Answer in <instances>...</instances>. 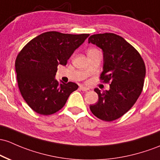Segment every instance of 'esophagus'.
Returning a JSON list of instances; mask_svg holds the SVG:
<instances>
[{"label": "esophagus", "instance_id": "esophagus-1", "mask_svg": "<svg viewBox=\"0 0 160 160\" xmlns=\"http://www.w3.org/2000/svg\"><path fill=\"white\" fill-rule=\"evenodd\" d=\"M80 89H81V90L85 91V92H87V91H88L89 89L88 88V87H85V86H80Z\"/></svg>", "mask_w": 160, "mask_h": 160}]
</instances>
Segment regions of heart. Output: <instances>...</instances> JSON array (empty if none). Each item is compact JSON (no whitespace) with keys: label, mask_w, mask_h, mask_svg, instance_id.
<instances>
[{"label":"heart","mask_w":160,"mask_h":160,"mask_svg":"<svg viewBox=\"0 0 160 160\" xmlns=\"http://www.w3.org/2000/svg\"><path fill=\"white\" fill-rule=\"evenodd\" d=\"M92 51H96V49H90V50L89 51V52H92Z\"/></svg>","instance_id":"obj_1"}]
</instances>
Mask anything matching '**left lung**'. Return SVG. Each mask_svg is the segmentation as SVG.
Masks as SVG:
<instances>
[{
  "mask_svg": "<svg viewBox=\"0 0 160 160\" xmlns=\"http://www.w3.org/2000/svg\"><path fill=\"white\" fill-rule=\"evenodd\" d=\"M88 42L102 51L100 79L110 83L108 90L101 92L98 88L94 89L99 99L89 108L98 118L112 122L131 109L141 93L146 75L144 62L131 44L114 33L92 35Z\"/></svg>",
  "mask_w": 160,
  "mask_h": 160,
  "instance_id": "1",
  "label": "left lung"
}]
</instances>
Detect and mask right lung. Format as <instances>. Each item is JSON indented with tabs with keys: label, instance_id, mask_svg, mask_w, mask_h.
<instances>
[{
	"label": "right lung",
	"instance_id": "right-lung-1",
	"mask_svg": "<svg viewBox=\"0 0 160 160\" xmlns=\"http://www.w3.org/2000/svg\"><path fill=\"white\" fill-rule=\"evenodd\" d=\"M89 34H64L52 31L32 39L17 55L15 62L20 93L33 111L48 115L62 108L71 92L78 88L73 82L55 79L58 66L68 59Z\"/></svg>",
	"mask_w": 160,
	"mask_h": 160
}]
</instances>
